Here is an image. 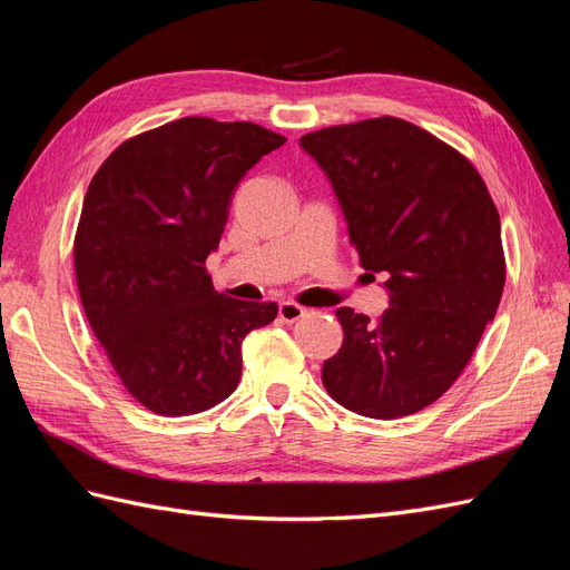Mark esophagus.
I'll list each match as a JSON object with an SVG mask.
<instances>
[{"instance_id": "esophagus-1", "label": "esophagus", "mask_w": 570, "mask_h": 570, "mask_svg": "<svg viewBox=\"0 0 570 570\" xmlns=\"http://www.w3.org/2000/svg\"><path fill=\"white\" fill-rule=\"evenodd\" d=\"M304 314H306V308L299 306V304H295V302H283V304L278 306V318H281L283 323H297L299 318H304Z\"/></svg>"}]
</instances>
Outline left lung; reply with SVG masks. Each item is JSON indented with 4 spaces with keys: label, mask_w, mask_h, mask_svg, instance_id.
I'll use <instances>...</instances> for the list:
<instances>
[{
    "label": "left lung",
    "mask_w": 570,
    "mask_h": 570,
    "mask_svg": "<svg viewBox=\"0 0 570 570\" xmlns=\"http://www.w3.org/2000/svg\"><path fill=\"white\" fill-rule=\"evenodd\" d=\"M299 142L335 187L361 266L387 273L392 302L377 321L337 308L344 340L321 381L361 416H409L454 385L497 314L507 281L499 212L459 149L404 118Z\"/></svg>",
    "instance_id": "left-lung-1"
}]
</instances>
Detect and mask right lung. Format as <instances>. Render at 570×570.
<instances>
[{"mask_svg":"<svg viewBox=\"0 0 570 570\" xmlns=\"http://www.w3.org/2000/svg\"><path fill=\"white\" fill-rule=\"evenodd\" d=\"M283 142L249 120L187 116L120 142L88 187L73 239L85 316L118 381L159 416L228 400L243 340L278 316L216 292L206 256L237 183Z\"/></svg>","mask_w":570,"mask_h":570,"instance_id":"obj_1","label":"right lung"}]
</instances>
